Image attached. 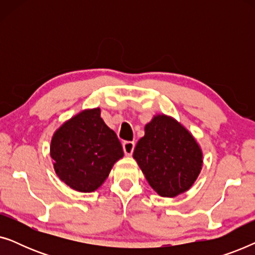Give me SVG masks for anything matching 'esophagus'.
<instances>
[{"label":"esophagus","instance_id":"34e87169","mask_svg":"<svg viewBox=\"0 0 255 255\" xmlns=\"http://www.w3.org/2000/svg\"><path fill=\"white\" fill-rule=\"evenodd\" d=\"M123 149L125 155H131L134 149V142L133 141H124L123 142Z\"/></svg>","mask_w":255,"mask_h":255}]
</instances>
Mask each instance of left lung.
Wrapping results in <instances>:
<instances>
[{
    "mask_svg": "<svg viewBox=\"0 0 255 255\" xmlns=\"http://www.w3.org/2000/svg\"><path fill=\"white\" fill-rule=\"evenodd\" d=\"M149 186L162 197L186 193L200 175L203 152L196 139L175 118L158 114L145 125L133 151Z\"/></svg>",
    "mask_w": 255,
    "mask_h": 255,
    "instance_id": "8db88e82",
    "label": "left lung"
}]
</instances>
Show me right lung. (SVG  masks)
<instances>
[{
  "mask_svg": "<svg viewBox=\"0 0 255 255\" xmlns=\"http://www.w3.org/2000/svg\"><path fill=\"white\" fill-rule=\"evenodd\" d=\"M50 154L62 182L80 193H93L124 152L116 133L101 117L100 108H94L80 111L55 130Z\"/></svg>",
  "mask_w": 255,
  "mask_h": 255,
  "instance_id": "1",
  "label": "right lung"
}]
</instances>
